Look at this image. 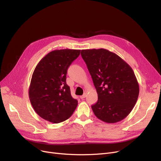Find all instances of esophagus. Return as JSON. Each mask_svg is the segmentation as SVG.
<instances>
[{
	"label": "esophagus",
	"instance_id": "34e87169",
	"mask_svg": "<svg viewBox=\"0 0 161 161\" xmlns=\"http://www.w3.org/2000/svg\"><path fill=\"white\" fill-rule=\"evenodd\" d=\"M86 96H87V94H86V93H84L83 95L80 96V98L83 99V98H86Z\"/></svg>",
	"mask_w": 161,
	"mask_h": 161
}]
</instances>
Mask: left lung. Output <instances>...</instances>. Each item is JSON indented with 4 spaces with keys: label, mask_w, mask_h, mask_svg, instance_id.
<instances>
[{
    "label": "left lung",
    "mask_w": 161,
    "mask_h": 161,
    "mask_svg": "<svg viewBox=\"0 0 161 161\" xmlns=\"http://www.w3.org/2000/svg\"><path fill=\"white\" fill-rule=\"evenodd\" d=\"M98 94L91 108L95 116L107 123L124 119L131 112L139 95V85L132 68L123 58L109 50L82 49Z\"/></svg>",
    "instance_id": "left-lung-1"
}]
</instances>
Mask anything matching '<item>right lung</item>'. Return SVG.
<instances>
[{"label":"right lung","mask_w":161,"mask_h":161,"mask_svg":"<svg viewBox=\"0 0 161 161\" xmlns=\"http://www.w3.org/2000/svg\"><path fill=\"white\" fill-rule=\"evenodd\" d=\"M80 54V49H56L42 58L33 72L29 89L31 105L47 121L58 123L68 119L78 106L66 82L70 64Z\"/></svg>","instance_id":"obj_1"}]
</instances>
